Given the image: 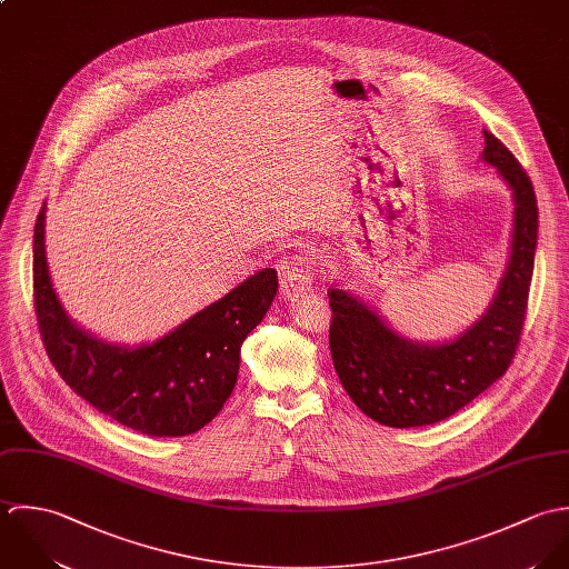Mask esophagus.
Segmentation results:
<instances>
[{"instance_id":"obj_1","label":"esophagus","mask_w":569,"mask_h":569,"mask_svg":"<svg viewBox=\"0 0 569 569\" xmlns=\"http://www.w3.org/2000/svg\"><path fill=\"white\" fill-rule=\"evenodd\" d=\"M279 290H281V297L286 301H297L299 297H303V295H308L312 290V277L299 263L286 266L281 270V288Z\"/></svg>"}]
</instances>
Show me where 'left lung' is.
<instances>
[{"instance_id":"1","label":"left lung","mask_w":569,"mask_h":569,"mask_svg":"<svg viewBox=\"0 0 569 569\" xmlns=\"http://www.w3.org/2000/svg\"><path fill=\"white\" fill-rule=\"evenodd\" d=\"M483 140V160L512 191L515 228L508 270L481 319L451 341H409L358 297L328 290L337 373L353 405L385 427L409 429L451 418L508 371L521 339L539 230L537 196L510 149L486 129Z\"/></svg>"}]
</instances>
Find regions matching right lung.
I'll list each match as a JSON object with an SVG mask.
<instances>
[{
    "label": "right lung",
    "mask_w": 569,
    "mask_h": 569,
    "mask_svg": "<svg viewBox=\"0 0 569 569\" xmlns=\"http://www.w3.org/2000/svg\"><path fill=\"white\" fill-rule=\"evenodd\" d=\"M43 234L46 204L32 241L34 315L48 358L70 389L118 425L151 438L207 427L232 393L241 342L277 295V270L254 272L156 342L120 347L88 335L66 315L48 274Z\"/></svg>",
    "instance_id": "add662e5"
}]
</instances>
